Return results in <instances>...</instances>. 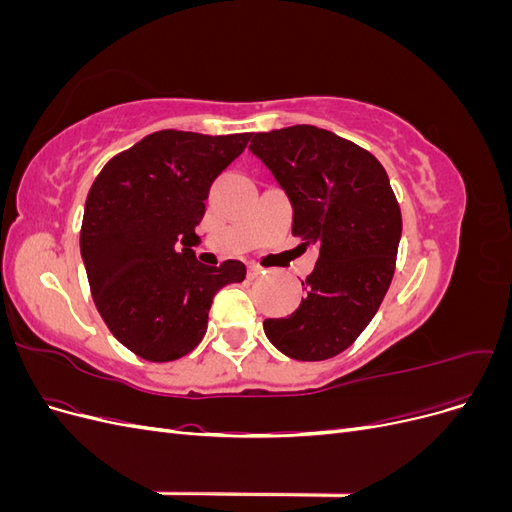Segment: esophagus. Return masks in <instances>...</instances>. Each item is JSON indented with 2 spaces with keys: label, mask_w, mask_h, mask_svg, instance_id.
<instances>
[{
  "label": "esophagus",
  "mask_w": 512,
  "mask_h": 512,
  "mask_svg": "<svg viewBox=\"0 0 512 512\" xmlns=\"http://www.w3.org/2000/svg\"><path fill=\"white\" fill-rule=\"evenodd\" d=\"M260 273H265V271H262L258 265L247 267V277H250V280H256V277H260Z\"/></svg>",
  "instance_id": "esophagus-1"
}]
</instances>
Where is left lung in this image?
Instances as JSON below:
<instances>
[{"mask_svg":"<svg viewBox=\"0 0 512 512\" xmlns=\"http://www.w3.org/2000/svg\"><path fill=\"white\" fill-rule=\"evenodd\" d=\"M292 205V235L318 247L305 299L286 318L262 322L269 342L297 361H324L363 333L391 286L401 213L382 164L316 126L252 136Z\"/></svg>","mask_w":512,"mask_h":512,"instance_id":"1","label":"left lung"}]
</instances>
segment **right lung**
I'll use <instances>...</instances> for the list:
<instances>
[{
  "instance_id": "1",
  "label": "right lung",
  "mask_w": 512,
  "mask_h": 512,
  "mask_svg": "<svg viewBox=\"0 0 512 512\" xmlns=\"http://www.w3.org/2000/svg\"><path fill=\"white\" fill-rule=\"evenodd\" d=\"M247 141L250 134L153 132L91 185L81 228L91 294L106 327L145 361L192 352L205 337L215 292L245 280L243 262L207 267L192 245L213 179Z\"/></svg>"
}]
</instances>
